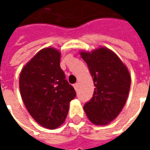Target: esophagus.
Here are the masks:
<instances>
[{
  "label": "esophagus",
  "mask_w": 150,
  "mask_h": 150,
  "mask_svg": "<svg viewBox=\"0 0 150 150\" xmlns=\"http://www.w3.org/2000/svg\"><path fill=\"white\" fill-rule=\"evenodd\" d=\"M73 87H74V89L76 90V91H78V83H75L73 85Z\"/></svg>",
  "instance_id": "1"
}]
</instances>
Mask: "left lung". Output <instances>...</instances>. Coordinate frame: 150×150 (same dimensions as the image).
Wrapping results in <instances>:
<instances>
[{
    "label": "left lung",
    "mask_w": 150,
    "mask_h": 150,
    "mask_svg": "<svg viewBox=\"0 0 150 150\" xmlns=\"http://www.w3.org/2000/svg\"><path fill=\"white\" fill-rule=\"evenodd\" d=\"M80 55L88 67L95 86L93 96L83 107L95 125H107L122 111L129 93L131 77L122 60L105 47Z\"/></svg>",
    "instance_id": "obj_1"
}]
</instances>
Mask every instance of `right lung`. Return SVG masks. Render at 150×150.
I'll return each mask as SVG.
<instances>
[{
	"instance_id": "right-lung-1",
	"label": "right lung",
	"mask_w": 150,
	"mask_h": 150,
	"mask_svg": "<svg viewBox=\"0 0 150 150\" xmlns=\"http://www.w3.org/2000/svg\"><path fill=\"white\" fill-rule=\"evenodd\" d=\"M61 52L53 47L40 50L21 69L19 88L32 118L46 129L64 123L76 92L60 67Z\"/></svg>"
}]
</instances>
